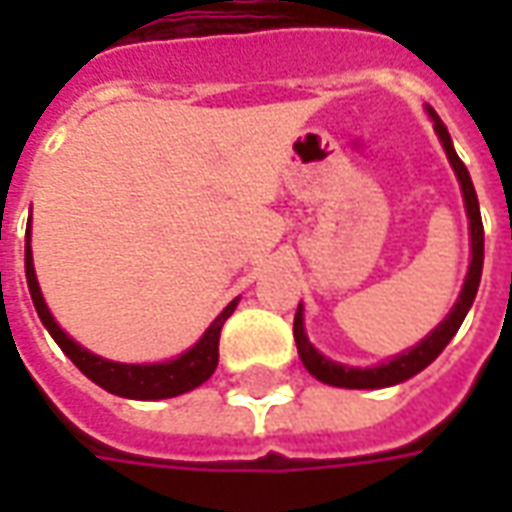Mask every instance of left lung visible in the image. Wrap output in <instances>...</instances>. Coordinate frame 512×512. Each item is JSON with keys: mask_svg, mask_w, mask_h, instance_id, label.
I'll list each match as a JSON object with an SVG mask.
<instances>
[{"mask_svg": "<svg viewBox=\"0 0 512 512\" xmlns=\"http://www.w3.org/2000/svg\"><path fill=\"white\" fill-rule=\"evenodd\" d=\"M428 115L433 120V128H436V136H439L444 153L450 158L452 169H455V178L461 183L463 205H466V216H469V238H472V260H469V271H466V279H463V288L458 301L452 304L450 315L433 329V332L419 340L414 348H408L403 354L392 356L389 362H381V365L373 367H351L340 365L329 356H323L315 345L310 343V337L304 332V307L299 304L296 310V318H293V337H296V348H299V356L304 367L310 370V376H315L321 384L340 386V389H384V386H395L408 381L411 376L422 373L425 367L436 359V356L447 348L455 332L461 329L466 312L472 310V301L477 296V288H480V277H483V219H480V202H477V191L472 186V178H469V169L463 164L455 147H452L450 131L441 123V117L428 106Z\"/></svg>", "mask_w": 512, "mask_h": 512, "instance_id": "1", "label": "left lung"}]
</instances>
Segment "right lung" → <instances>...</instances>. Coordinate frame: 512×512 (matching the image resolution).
<instances>
[{
	"label": "right lung",
	"instance_id": "add662e5",
	"mask_svg": "<svg viewBox=\"0 0 512 512\" xmlns=\"http://www.w3.org/2000/svg\"><path fill=\"white\" fill-rule=\"evenodd\" d=\"M24 271H27V285L32 304L38 310V318L49 329L54 343L60 345L62 354L71 359L73 365L82 370L84 376L95 384L112 392V395L131 397V400H164V397H178L183 392H191L200 384H205L213 376V370L219 365V334H222L224 321L233 315L238 307V299H233L224 307L213 323L205 329L197 343L189 351H183L175 359L167 362H153V365H126V362H112L104 356L87 351L73 340L71 334H65L60 323L54 321V315L46 307V299L40 293L38 274L32 263V246H29V224H27V246H24Z\"/></svg>",
	"mask_w": 512,
	"mask_h": 512
}]
</instances>
